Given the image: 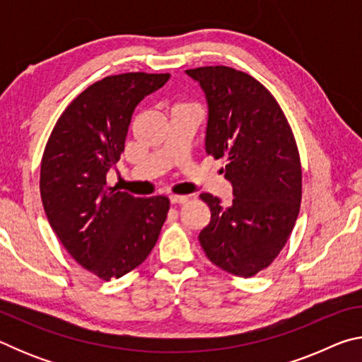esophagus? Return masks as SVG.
Returning a JSON list of instances; mask_svg holds the SVG:
<instances>
[{"instance_id": "obj_1", "label": "esophagus", "mask_w": 362, "mask_h": 362, "mask_svg": "<svg viewBox=\"0 0 362 362\" xmlns=\"http://www.w3.org/2000/svg\"><path fill=\"white\" fill-rule=\"evenodd\" d=\"M169 199H170V204H183V203H187V196H179V194H170L169 196Z\"/></svg>"}]
</instances>
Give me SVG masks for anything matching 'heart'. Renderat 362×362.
<instances>
[{"label":"heart","mask_w":362,"mask_h":362,"mask_svg":"<svg viewBox=\"0 0 362 362\" xmlns=\"http://www.w3.org/2000/svg\"><path fill=\"white\" fill-rule=\"evenodd\" d=\"M179 105H193V103H179ZM179 105H175V107H179Z\"/></svg>","instance_id":"heart-1"}]
</instances>
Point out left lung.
<instances>
[{"instance_id":"8db88e82","label":"left lung","mask_w":362,"mask_h":362,"mask_svg":"<svg viewBox=\"0 0 362 362\" xmlns=\"http://www.w3.org/2000/svg\"><path fill=\"white\" fill-rule=\"evenodd\" d=\"M187 73L201 84L209 105L206 151L223 158L233 203L199 196L211 222L199 233L214 265L250 278L273 263L296 225L302 201V164L296 137L273 94L231 66H199Z\"/></svg>"}]
</instances>
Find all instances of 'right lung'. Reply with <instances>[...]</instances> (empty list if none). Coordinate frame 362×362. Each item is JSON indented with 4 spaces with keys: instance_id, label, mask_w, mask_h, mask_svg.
<instances>
[{
    "instance_id": "1",
    "label": "right lung",
    "mask_w": 362,
    "mask_h": 362,
    "mask_svg": "<svg viewBox=\"0 0 362 362\" xmlns=\"http://www.w3.org/2000/svg\"><path fill=\"white\" fill-rule=\"evenodd\" d=\"M169 73H121L84 89L60 115L41 159L42 207L59 241L103 281L142 263L168 217L166 196L134 198L107 185L124 151L134 108Z\"/></svg>"
}]
</instances>
